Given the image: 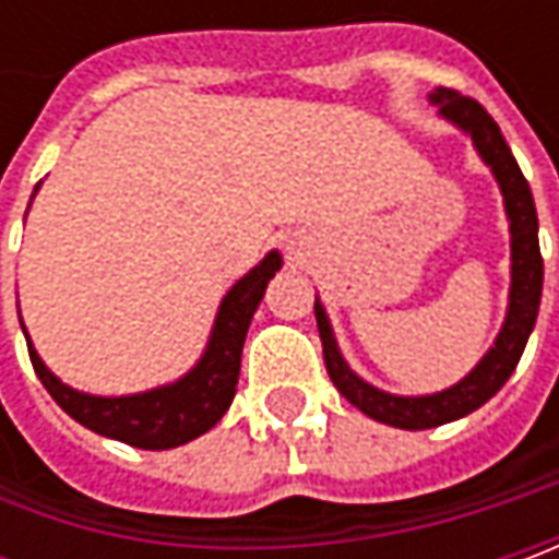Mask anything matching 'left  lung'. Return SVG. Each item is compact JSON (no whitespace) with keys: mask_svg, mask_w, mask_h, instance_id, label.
<instances>
[{"mask_svg":"<svg viewBox=\"0 0 559 559\" xmlns=\"http://www.w3.org/2000/svg\"><path fill=\"white\" fill-rule=\"evenodd\" d=\"M429 102L439 105L441 118L451 120L457 130H463L473 140L479 158L491 167L495 180L501 186L507 221H510V305H507L504 326L495 338V345L457 385L436 392V395H389L370 382H364L345 364L333 326H330V317L323 311L320 298L313 301L317 330H320V342H323V360H326V373L333 379V385L355 404L360 414H367L376 423L395 426V429H432V426L473 414L488 397L498 395L523 357L532 326L538 320L542 283H545V261H542V248H538V214H535V202H532V189H528L510 145L501 136V127L491 120V115L476 98H466L454 90L439 86L436 93H429Z\"/></svg>","mask_w":559,"mask_h":559,"instance_id":"left-lung-1","label":"left lung"}]
</instances>
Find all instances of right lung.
<instances>
[{"mask_svg": "<svg viewBox=\"0 0 559 559\" xmlns=\"http://www.w3.org/2000/svg\"><path fill=\"white\" fill-rule=\"evenodd\" d=\"M280 267H283L280 251H270L258 267L248 270L246 276L226 292L204 355L189 373L170 385L120 397L76 392L43 364V357L36 355L31 335L24 330L33 370L68 417H74L80 426L93 429L105 439L127 441L145 451H167V448L186 444L204 436L211 426H217V419L229 411L236 382H239L242 345H246L251 317Z\"/></svg>", "mask_w": 559, "mask_h": 559, "instance_id": "1", "label": "right lung"}]
</instances>
